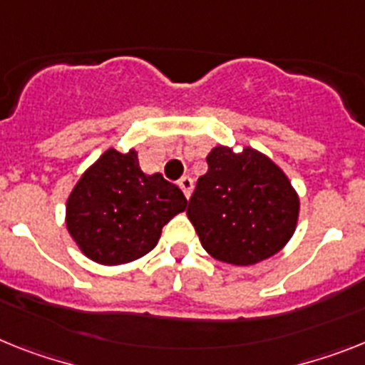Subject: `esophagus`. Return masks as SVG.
<instances>
[{"instance_id":"obj_1","label":"esophagus","mask_w":365,"mask_h":365,"mask_svg":"<svg viewBox=\"0 0 365 365\" xmlns=\"http://www.w3.org/2000/svg\"><path fill=\"white\" fill-rule=\"evenodd\" d=\"M178 185H180V189H182L183 195H185V197H187V198L191 197V192H192V178L183 176L182 180L178 182Z\"/></svg>"}]
</instances>
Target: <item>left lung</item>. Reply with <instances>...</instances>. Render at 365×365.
<instances>
[{"label": "left lung", "mask_w": 365, "mask_h": 365, "mask_svg": "<svg viewBox=\"0 0 365 365\" xmlns=\"http://www.w3.org/2000/svg\"><path fill=\"white\" fill-rule=\"evenodd\" d=\"M206 161L187 206L206 252L232 265H254L284 249L301 204L282 168L250 146H215Z\"/></svg>", "instance_id": "8db88e82"}]
</instances>
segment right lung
I'll use <instances>...</instances> for the list:
<instances>
[{
  "label": "right lung",
  "instance_id": "add662e5",
  "mask_svg": "<svg viewBox=\"0 0 365 365\" xmlns=\"http://www.w3.org/2000/svg\"><path fill=\"white\" fill-rule=\"evenodd\" d=\"M185 207L180 187L140 170L135 150L109 148L70 192L66 228L87 258L120 265L154 249L163 226Z\"/></svg>",
  "mask_w": 365,
  "mask_h": 365
}]
</instances>
